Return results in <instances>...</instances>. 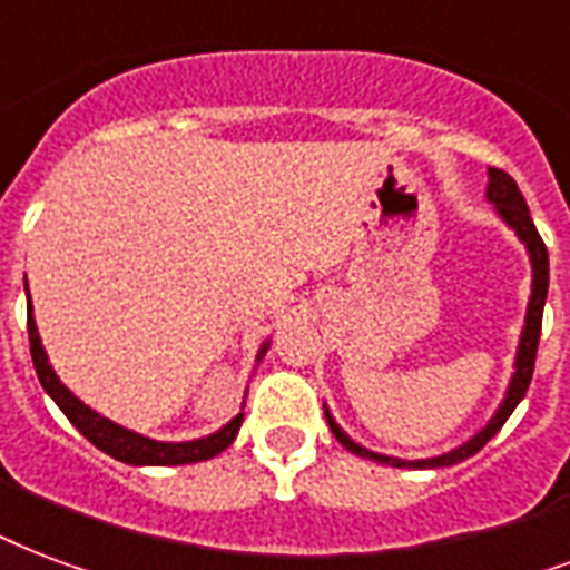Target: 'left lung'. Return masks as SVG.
Listing matches in <instances>:
<instances>
[{"label":"left lung","instance_id":"8db88e82","mask_svg":"<svg viewBox=\"0 0 570 570\" xmlns=\"http://www.w3.org/2000/svg\"><path fill=\"white\" fill-rule=\"evenodd\" d=\"M488 199L490 203H497V212L502 215L508 227L514 229L520 242L529 247V256H532V298H529V311H527V328H523V337H520V350H517V371L514 380H511V389H508V397L502 401L499 412L490 419V424L481 433H475L466 445H460V449L449 451V454H442V458L433 460H397V458H385V454H373V451L362 449L358 442H353L346 433H343L334 419L325 410V421H328V428L337 436L343 449L353 451L358 458H371L376 463H385V466H397V469H440V466H454L460 460L472 458L478 451L484 449L493 436H497L502 424L508 421V415L517 410V403L523 401V394L529 391V382H532V371H535V355H538V337H541V316H544V298H547V284H550V259H547V245L544 238L538 236L535 224H532V215H529V206L520 188H517V181L508 176L505 169L490 167V185H488Z\"/></svg>","mask_w":570,"mask_h":570}]
</instances>
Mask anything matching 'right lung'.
I'll return each instance as SVG.
<instances>
[{
    "label": "right lung",
    "mask_w": 570,
    "mask_h": 570,
    "mask_svg": "<svg viewBox=\"0 0 570 570\" xmlns=\"http://www.w3.org/2000/svg\"><path fill=\"white\" fill-rule=\"evenodd\" d=\"M26 328H29V350H32V364L38 380H41L43 391L56 401V406L68 415L73 428L80 430L86 440L92 442L95 449H101L104 454L121 460V463H130V466H181V463H199V460H212L215 454H220L224 449L233 445L238 428H242V412L236 419L229 421L227 428H220L217 433L206 436V440L194 442H155L146 440L134 430H125L119 424H112L110 419H104L98 412H92L82 401H77L71 391L65 389L59 376L53 373V367L47 364V353H43L41 337H38V328H35L32 320V302L26 304ZM266 353V346L259 350V358Z\"/></svg>",
    "instance_id": "right-lung-1"
}]
</instances>
